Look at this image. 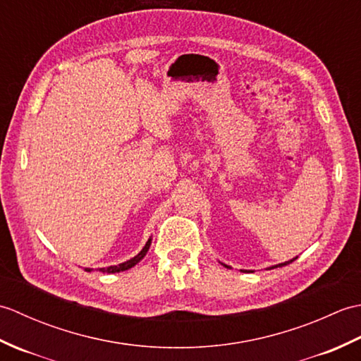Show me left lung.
<instances>
[{
    "mask_svg": "<svg viewBox=\"0 0 361 361\" xmlns=\"http://www.w3.org/2000/svg\"><path fill=\"white\" fill-rule=\"evenodd\" d=\"M295 259H296V257H295ZM295 259H293V260H295ZM293 260H290V262H293ZM290 262H286V264H281V267H283V265H287V264H290ZM276 267H278V265H276ZM271 268H274V267H271Z\"/></svg>",
    "mask_w": 361,
    "mask_h": 361,
    "instance_id": "1",
    "label": "left lung"
}]
</instances>
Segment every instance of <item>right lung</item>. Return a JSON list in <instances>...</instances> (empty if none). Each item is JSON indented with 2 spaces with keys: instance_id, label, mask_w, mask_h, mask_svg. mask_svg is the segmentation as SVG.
<instances>
[{
  "instance_id": "add662e5",
  "label": "right lung",
  "mask_w": 361,
  "mask_h": 361,
  "mask_svg": "<svg viewBox=\"0 0 361 361\" xmlns=\"http://www.w3.org/2000/svg\"><path fill=\"white\" fill-rule=\"evenodd\" d=\"M149 247H150V240L145 243V247L142 248V251L140 252V255L137 256H135L133 259H130V260H127V262H122V264H119V265H114V267H106V268H99V270L101 271H104V273H118V271H124V270H128V268H132L137 260H141L144 256H145V252H147V250H149ZM90 271V270H88Z\"/></svg>"
}]
</instances>
